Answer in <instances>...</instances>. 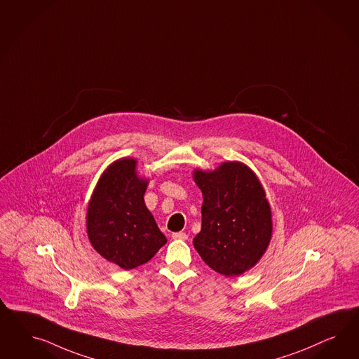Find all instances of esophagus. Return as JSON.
I'll return each mask as SVG.
<instances>
[{
	"label": "esophagus",
	"instance_id": "obj_1",
	"mask_svg": "<svg viewBox=\"0 0 359 359\" xmlns=\"http://www.w3.org/2000/svg\"><path fill=\"white\" fill-rule=\"evenodd\" d=\"M187 238H188V234L184 233V231H179V233H174V234H172V239H182V241H185Z\"/></svg>",
	"mask_w": 359,
	"mask_h": 359
}]
</instances>
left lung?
<instances>
[{
  "label": "left lung",
  "instance_id": "1",
  "mask_svg": "<svg viewBox=\"0 0 359 359\" xmlns=\"http://www.w3.org/2000/svg\"><path fill=\"white\" fill-rule=\"evenodd\" d=\"M203 192L201 230L194 246L203 261L225 276L249 271L272 237L271 207L258 176L242 162H224L216 170L196 168Z\"/></svg>",
  "mask_w": 359,
  "mask_h": 359
}]
</instances>
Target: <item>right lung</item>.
<instances>
[{
  "label": "right lung",
  "instance_id": "obj_1",
  "mask_svg": "<svg viewBox=\"0 0 359 359\" xmlns=\"http://www.w3.org/2000/svg\"><path fill=\"white\" fill-rule=\"evenodd\" d=\"M137 164L134 158L109 164L90 196L86 217L93 249L123 270L147 263L167 242L144 204L149 179L138 176Z\"/></svg>",
  "mask_w": 359,
  "mask_h": 359
}]
</instances>
